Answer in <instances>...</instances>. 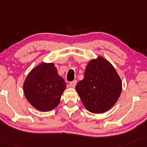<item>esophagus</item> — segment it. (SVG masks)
<instances>
[{"instance_id":"34e87169","label":"esophagus","mask_w":147,"mask_h":147,"mask_svg":"<svg viewBox=\"0 0 147 147\" xmlns=\"http://www.w3.org/2000/svg\"><path fill=\"white\" fill-rule=\"evenodd\" d=\"M76 84V80H74V81L70 82L69 87L71 88H74V87H75Z\"/></svg>"}]
</instances>
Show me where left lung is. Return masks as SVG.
<instances>
[{
  "label": "left lung",
  "instance_id": "1",
  "mask_svg": "<svg viewBox=\"0 0 147 147\" xmlns=\"http://www.w3.org/2000/svg\"><path fill=\"white\" fill-rule=\"evenodd\" d=\"M75 89L89 112L101 114L117 102L121 94L122 81L112 64L99 55L88 62L84 78Z\"/></svg>",
  "mask_w": 147,
  "mask_h": 147
}]
</instances>
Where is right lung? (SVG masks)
<instances>
[{
	"label": "right lung",
	"mask_w": 147,
	"mask_h": 147,
	"mask_svg": "<svg viewBox=\"0 0 147 147\" xmlns=\"http://www.w3.org/2000/svg\"><path fill=\"white\" fill-rule=\"evenodd\" d=\"M67 88L53 63H42L30 71L23 83L26 100L36 110L47 112L56 108Z\"/></svg>",
	"instance_id": "add662e5"
}]
</instances>
